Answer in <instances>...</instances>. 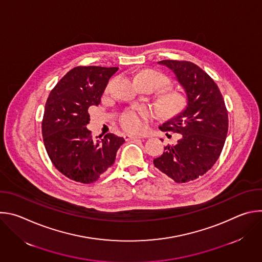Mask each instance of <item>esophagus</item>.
I'll list each match as a JSON object with an SVG mask.
<instances>
[{
  "label": "esophagus",
  "mask_w": 262,
  "mask_h": 262,
  "mask_svg": "<svg viewBox=\"0 0 262 262\" xmlns=\"http://www.w3.org/2000/svg\"><path fill=\"white\" fill-rule=\"evenodd\" d=\"M124 138H125V140L126 141H129V140H135V139H138V138H142V136H134V135H125L124 136Z\"/></svg>",
  "instance_id": "34e87169"
}]
</instances>
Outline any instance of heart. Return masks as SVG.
I'll return each instance as SVG.
<instances>
[{
  "label": "heart",
  "instance_id": "heart-1",
  "mask_svg": "<svg viewBox=\"0 0 262 262\" xmlns=\"http://www.w3.org/2000/svg\"><path fill=\"white\" fill-rule=\"evenodd\" d=\"M137 84H147L155 89L161 85H164L168 80L155 69H144L138 72L135 77ZM186 99L184 95L179 91L165 92L161 99V110L165 115H175L183 110ZM151 116L150 111L147 108H137L126 112L122 116L121 124L124 129L132 133H140L145 128L146 120Z\"/></svg>",
  "mask_w": 262,
  "mask_h": 262
}]
</instances>
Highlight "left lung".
<instances>
[{"mask_svg":"<svg viewBox=\"0 0 262 262\" xmlns=\"http://www.w3.org/2000/svg\"><path fill=\"white\" fill-rule=\"evenodd\" d=\"M171 69L186 94L185 108L160 128L181 135L167 145L155 166L175 182H188L205 174L217 161L228 132V113L216 84L189 61L158 62Z\"/></svg>","mask_w":262,"mask_h":262,"instance_id":"1","label":"left lung"}]
</instances>
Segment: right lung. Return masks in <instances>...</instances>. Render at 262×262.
<instances>
[{
    "mask_svg": "<svg viewBox=\"0 0 262 262\" xmlns=\"http://www.w3.org/2000/svg\"><path fill=\"white\" fill-rule=\"evenodd\" d=\"M118 67L78 66L51 91L45 107L42 137L54 166L74 181L92 183L114 164L122 137L106 134L95 140L86 127L88 108L98 105Z\"/></svg>",
    "mask_w": 262,
    "mask_h": 262,
    "instance_id": "add662e5",
    "label": "right lung"
}]
</instances>
